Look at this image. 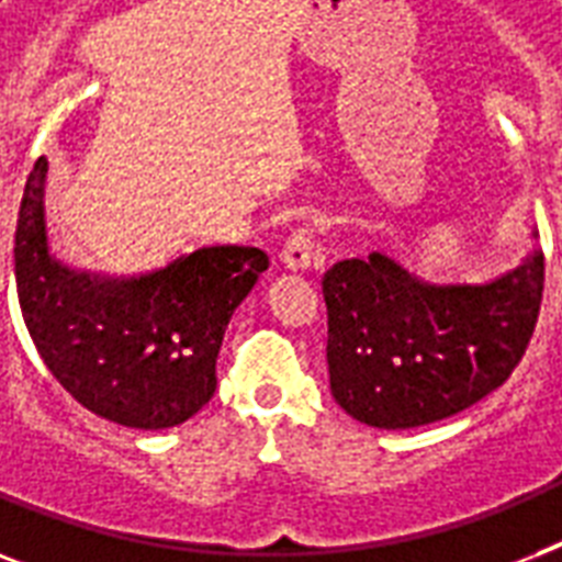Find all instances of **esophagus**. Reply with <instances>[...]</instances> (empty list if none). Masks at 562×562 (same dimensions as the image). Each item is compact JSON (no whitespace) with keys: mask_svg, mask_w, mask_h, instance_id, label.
<instances>
[{"mask_svg":"<svg viewBox=\"0 0 562 562\" xmlns=\"http://www.w3.org/2000/svg\"><path fill=\"white\" fill-rule=\"evenodd\" d=\"M282 262L289 265L291 271H306L317 262V245H315V229L312 227H297L289 236L285 247H282Z\"/></svg>","mask_w":562,"mask_h":562,"instance_id":"34e87169","label":"esophagus"}]
</instances>
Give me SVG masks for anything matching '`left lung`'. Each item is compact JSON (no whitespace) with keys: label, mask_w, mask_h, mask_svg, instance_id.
<instances>
[{"label":"left lung","mask_w":562,"mask_h":562,"mask_svg":"<svg viewBox=\"0 0 562 562\" xmlns=\"http://www.w3.org/2000/svg\"><path fill=\"white\" fill-rule=\"evenodd\" d=\"M546 282L542 250L484 285H428L382 254L324 273L335 402L373 428L470 408L522 361Z\"/></svg>","instance_id":"8db88e82"}]
</instances>
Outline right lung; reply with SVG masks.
I'll use <instances>...</instances> for the list:
<instances>
[{"instance_id": "add662e5", "label": "right lung", "mask_w": 562, "mask_h": 562, "mask_svg": "<svg viewBox=\"0 0 562 562\" xmlns=\"http://www.w3.org/2000/svg\"><path fill=\"white\" fill-rule=\"evenodd\" d=\"M46 171L40 157L13 238L16 294L40 359L110 423L145 431L187 423L215 393L224 329L268 268V254L201 247L131 280L69 271L48 254Z\"/></svg>"}]
</instances>
